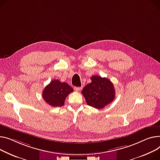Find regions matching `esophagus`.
I'll list each match as a JSON object with an SVG mask.
<instances>
[{
    "mask_svg": "<svg viewBox=\"0 0 160 160\" xmlns=\"http://www.w3.org/2000/svg\"><path fill=\"white\" fill-rule=\"evenodd\" d=\"M74 91H80L82 89V88H80V87H75V88H74Z\"/></svg>",
    "mask_w": 160,
    "mask_h": 160,
    "instance_id": "1",
    "label": "esophagus"
}]
</instances>
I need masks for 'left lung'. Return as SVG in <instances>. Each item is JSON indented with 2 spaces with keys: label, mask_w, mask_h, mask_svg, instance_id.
<instances>
[{
  "label": "left lung",
  "mask_w": 160,
  "mask_h": 160,
  "mask_svg": "<svg viewBox=\"0 0 160 160\" xmlns=\"http://www.w3.org/2000/svg\"><path fill=\"white\" fill-rule=\"evenodd\" d=\"M91 79V82L83 88L82 94L88 105L103 109L115 98L114 85L108 78L100 76H92Z\"/></svg>",
  "instance_id": "8db88e82"
}]
</instances>
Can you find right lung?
<instances>
[{
	"label": "right lung",
	"mask_w": 160,
	"mask_h": 160,
	"mask_svg": "<svg viewBox=\"0 0 160 160\" xmlns=\"http://www.w3.org/2000/svg\"><path fill=\"white\" fill-rule=\"evenodd\" d=\"M72 92L73 89L68 83L61 82L58 80H53L44 88L42 97L52 107H61L64 105L68 95Z\"/></svg>",
	"instance_id": "obj_1"
}]
</instances>
